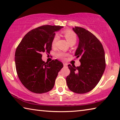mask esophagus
Masks as SVG:
<instances>
[{
	"label": "esophagus",
	"instance_id": "esophagus-1",
	"mask_svg": "<svg viewBox=\"0 0 120 120\" xmlns=\"http://www.w3.org/2000/svg\"><path fill=\"white\" fill-rule=\"evenodd\" d=\"M64 64V67H67V64H66V63H64V64Z\"/></svg>",
	"mask_w": 120,
	"mask_h": 120
}]
</instances>
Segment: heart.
I'll use <instances>...</instances> for the list:
<instances>
[{
	"instance_id": "b5f03b06",
	"label": "heart",
	"mask_w": 120,
	"mask_h": 120,
	"mask_svg": "<svg viewBox=\"0 0 120 120\" xmlns=\"http://www.w3.org/2000/svg\"><path fill=\"white\" fill-rule=\"evenodd\" d=\"M62 34L66 39L67 41L69 44L72 43H75L77 41V35L74 32L69 30H64L62 32ZM58 40V36L57 35H54L52 41V45L55 46L56 42ZM56 57L60 59H64V58L67 56V54L63 52H59L56 53Z\"/></svg>"
}]
</instances>
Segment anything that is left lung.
<instances>
[{
  "label": "left lung",
  "mask_w": 120,
  "mask_h": 120,
  "mask_svg": "<svg viewBox=\"0 0 120 120\" xmlns=\"http://www.w3.org/2000/svg\"><path fill=\"white\" fill-rule=\"evenodd\" d=\"M78 36L79 44L75 55L80 58V66L68 65L70 73L67 77L69 89L77 94H85L94 88L104 72L105 52L99 40L84 28H72Z\"/></svg>",
  "instance_id": "left-lung-1"
}]
</instances>
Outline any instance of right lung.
<instances>
[{"label": "right lung", "mask_w": 120, "mask_h": 120, "mask_svg": "<svg viewBox=\"0 0 120 120\" xmlns=\"http://www.w3.org/2000/svg\"><path fill=\"white\" fill-rule=\"evenodd\" d=\"M61 26L43 25L28 32L16 50L15 61L20 81L28 90L36 94L46 93L53 88L63 64L56 59L45 62L43 52L50 53L55 32Z\"/></svg>", "instance_id": "add662e5"}]
</instances>
